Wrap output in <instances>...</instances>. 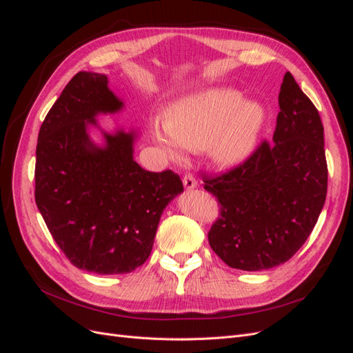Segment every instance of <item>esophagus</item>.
Segmentation results:
<instances>
[{
  "mask_svg": "<svg viewBox=\"0 0 353 353\" xmlns=\"http://www.w3.org/2000/svg\"><path fill=\"white\" fill-rule=\"evenodd\" d=\"M183 183H184V187H185L187 190H193V188L197 187V181H196V178H194L193 174H185V175H184V179H183Z\"/></svg>",
  "mask_w": 353,
  "mask_h": 353,
  "instance_id": "34e87169",
  "label": "esophagus"
}]
</instances>
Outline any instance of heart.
<instances>
[{"instance_id":"obj_1","label":"heart","mask_w":353,"mask_h":353,"mask_svg":"<svg viewBox=\"0 0 353 353\" xmlns=\"http://www.w3.org/2000/svg\"><path fill=\"white\" fill-rule=\"evenodd\" d=\"M259 104L244 101L241 94L213 88L190 95L169 109L166 119L153 117L150 132L160 148L174 160L187 150H205L219 163L234 166L253 152L263 123Z\"/></svg>"}]
</instances>
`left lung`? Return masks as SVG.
Listing matches in <instances>:
<instances>
[{
    "instance_id": "1",
    "label": "left lung",
    "mask_w": 353,
    "mask_h": 353,
    "mask_svg": "<svg viewBox=\"0 0 353 353\" xmlns=\"http://www.w3.org/2000/svg\"><path fill=\"white\" fill-rule=\"evenodd\" d=\"M272 141H262L221 175H205V190L221 203L208 239L231 268L270 270L287 262L312 232L327 196L324 126L290 72L279 95Z\"/></svg>"
}]
</instances>
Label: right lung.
I'll return each instance as SVG.
<instances>
[{
  "label": "right lung",
  "instance_id": "1",
  "mask_svg": "<svg viewBox=\"0 0 353 353\" xmlns=\"http://www.w3.org/2000/svg\"><path fill=\"white\" fill-rule=\"evenodd\" d=\"M108 83L101 73L74 74L41 125L35 165V201L52 239L77 268L101 275L147 261L160 216L184 191L172 170L135 162L134 131L103 132V147L91 141L95 116L123 108Z\"/></svg>",
  "mask_w": 353,
  "mask_h": 353
}]
</instances>
